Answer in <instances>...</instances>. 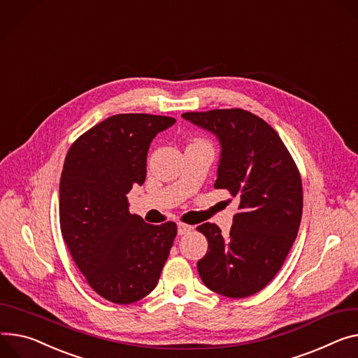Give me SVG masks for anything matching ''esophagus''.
<instances>
[{"mask_svg": "<svg viewBox=\"0 0 358 358\" xmlns=\"http://www.w3.org/2000/svg\"><path fill=\"white\" fill-rule=\"evenodd\" d=\"M190 229H192L190 225H186V224H182V222L178 224V234H179V235H185V234H187Z\"/></svg>", "mask_w": 358, "mask_h": 358, "instance_id": "esophagus-1", "label": "esophagus"}]
</instances>
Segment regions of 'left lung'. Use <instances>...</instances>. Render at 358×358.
Here are the masks:
<instances>
[{"label": "left lung", "mask_w": 358, "mask_h": 358, "mask_svg": "<svg viewBox=\"0 0 358 358\" xmlns=\"http://www.w3.org/2000/svg\"><path fill=\"white\" fill-rule=\"evenodd\" d=\"M221 145L215 187L239 199L229 234L215 224L196 229L208 239L198 261L202 282L216 294L245 298L261 291L282 266L302 215V183L281 137L242 108L183 113Z\"/></svg>", "instance_id": "obj_1"}]
</instances>
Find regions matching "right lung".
I'll return each mask as SVG.
<instances>
[{"label": "right lung", "mask_w": 358, "mask_h": 358, "mask_svg": "<svg viewBox=\"0 0 358 358\" xmlns=\"http://www.w3.org/2000/svg\"><path fill=\"white\" fill-rule=\"evenodd\" d=\"M173 117L116 115L71 145L60 179L63 239L89 285L115 304H131L157 285L175 236V222L146 224L129 212L127 194L146 179L155 136Z\"/></svg>", "instance_id": "obj_1"}]
</instances>
